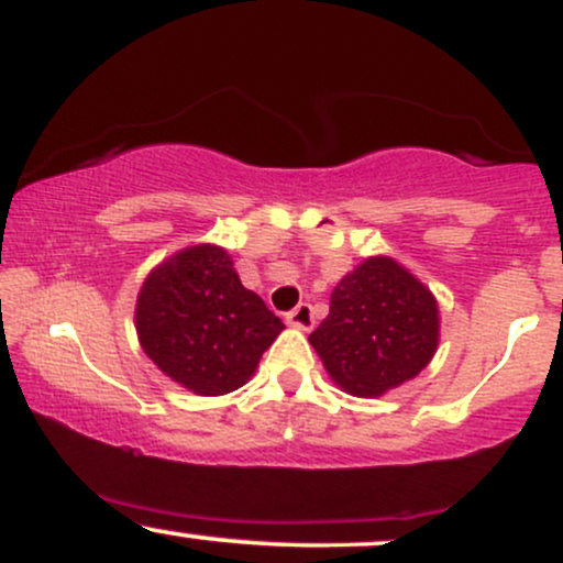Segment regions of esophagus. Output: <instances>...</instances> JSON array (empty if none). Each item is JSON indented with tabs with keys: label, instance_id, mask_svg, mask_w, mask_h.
<instances>
[{
	"label": "esophagus",
	"instance_id": "34e87169",
	"mask_svg": "<svg viewBox=\"0 0 563 563\" xmlns=\"http://www.w3.org/2000/svg\"><path fill=\"white\" fill-rule=\"evenodd\" d=\"M286 322L290 328H299V330H311L314 328V311H311L309 303H299L294 311H288Z\"/></svg>",
	"mask_w": 563,
	"mask_h": 563
}]
</instances>
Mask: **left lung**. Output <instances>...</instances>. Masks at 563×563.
I'll return each mask as SVG.
<instances>
[{
	"label": "left lung",
	"mask_w": 563,
	"mask_h": 563,
	"mask_svg": "<svg viewBox=\"0 0 563 563\" xmlns=\"http://www.w3.org/2000/svg\"><path fill=\"white\" fill-rule=\"evenodd\" d=\"M440 341L432 290L390 256H369L341 277L330 314L309 335L330 380L377 398L430 364Z\"/></svg>",
	"instance_id": "obj_1"
}]
</instances>
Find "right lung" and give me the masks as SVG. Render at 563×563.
I'll return each mask as SVG.
<instances>
[{"label": "right lung", "instance_id": "obj_1", "mask_svg": "<svg viewBox=\"0 0 563 563\" xmlns=\"http://www.w3.org/2000/svg\"><path fill=\"white\" fill-rule=\"evenodd\" d=\"M280 330V317L243 288L230 254L214 243L157 264L135 299L144 354L196 396H225L249 383Z\"/></svg>", "mask_w": 563, "mask_h": 563}]
</instances>
